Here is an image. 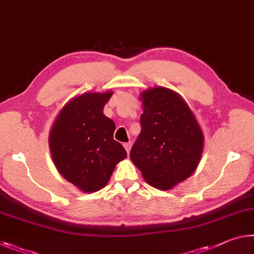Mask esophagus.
Listing matches in <instances>:
<instances>
[{"label": "esophagus", "mask_w": 254, "mask_h": 254, "mask_svg": "<svg viewBox=\"0 0 254 254\" xmlns=\"http://www.w3.org/2000/svg\"><path fill=\"white\" fill-rule=\"evenodd\" d=\"M123 146H124V148H126V150H127V152L128 154V152H130V149H131L132 143L131 142H127V143H124Z\"/></svg>", "instance_id": "obj_1"}]
</instances>
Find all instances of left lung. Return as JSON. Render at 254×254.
<instances>
[{
    "label": "left lung",
    "instance_id": "1",
    "mask_svg": "<svg viewBox=\"0 0 254 254\" xmlns=\"http://www.w3.org/2000/svg\"><path fill=\"white\" fill-rule=\"evenodd\" d=\"M141 132L130 158L146 182L171 190L191 176L203 151L204 136L194 114L178 92L154 87L140 94Z\"/></svg>",
    "mask_w": 254,
    "mask_h": 254
}]
</instances>
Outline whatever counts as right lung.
Returning <instances> with one entry per match:
<instances>
[{
	"mask_svg": "<svg viewBox=\"0 0 254 254\" xmlns=\"http://www.w3.org/2000/svg\"><path fill=\"white\" fill-rule=\"evenodd\" d=\"M113 91L84 92L63 106L48 136L56 170L84 193L96 192L108 183L114 168L127 157L115 141V123L104 114Z\"/></svg>",
	"mask_w": 254,
	"mask_h": 254,
	"instance_id": "add662e5",
	"label": "right lung"
}]
</instances>
